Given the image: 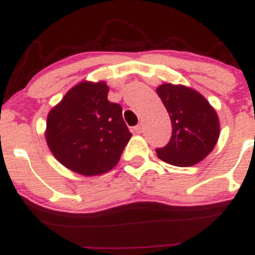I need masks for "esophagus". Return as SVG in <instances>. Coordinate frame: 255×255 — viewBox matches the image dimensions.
I'll return each instance as SVG.
<instances>
[{
    "instance_id": "esophagus-1",
    "label": "esophagus",
    "mask_w": 255,
    "mask_h": 255,
    "mask_svg": "<svg viewBox=\"0 0 255 255\" xmlns=\"http://www.w3.org/2000/svg\"><path fill=\"white\" fill-rule=\"evenodd\" d=\"M134 130H135V133H137V134H140V133L143 132V125H142V123H140V125H138V126H135Z\"/></svg>"
}]
</instances>
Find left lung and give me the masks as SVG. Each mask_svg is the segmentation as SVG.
Instances as JSON below:
<instances>
[{
	"label": "left lung",
	"instance_id": "1",
	"mask_svg": "<svg viewBox=\"0 0 255 255\" xmlns=\"http://www.w3.org/2000/svg\"><path fill=\"white\" fill-rule=\"evenodd\" d=\"M171 120L170 142L156 149L170 165L192 166L213 150L220 137V120L210 102L192 87L165 82L156 87Z\"/></svg>",
	"mask_w": 255,
	"mask_h": 255
}]
</instances>
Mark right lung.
<instances>
[{
    "label": "right lung",
    "mask_w": 255,
    "mask_h": 255,
    "mask_svg": "<svg viewBox=\"0 0 255 255\" xmlns=\"http://www.w3.org/2000/svg\"><path fill=\"white\" fill-rule=\"evenodd\" d=\"M109 91L106 81L84 80L48 113V148L61 165L80 175L112 170L132 137L122 107L107 100Z\"/></svg>",
    "instance_id": "add662e5"
}]
</instances>
